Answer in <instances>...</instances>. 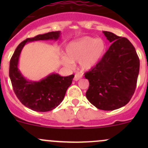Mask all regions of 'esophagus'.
Masks as SVG:
<instances>
[{"label": "esophagus", "instance_id": "34e87169", "mask_svg": "<svg viewBox=\"0 0 148 148\" xmlns=\"http://www.w3.org/2000/svg\"><path fill=\"white\" fill-rule=\"evenodd\" d=\"M82 77V75H81V74H75L74 80V81H78V80H79Z\"/></svg>", "mask_w": 148, "mask_h": 148}]
</instances>
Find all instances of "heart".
Segmentation results:
<instances>
[{
    "instance_id": "b5f03b06",
    "label": "heart",
    "mask_w": 148,
    "mask_h": 148,
    "mask_svg": "<svg viewBox=\"0 0 148 148\" xmlns=\"http://www.w3.org/2000/svg\"><path fill=\"white\" fill-rule=\"evenodd\" d=\"M107 45L102 38L84 36L67 44L66 55L62 56L64 65L69 68L79 62L83 71H89L96 66L105 53Z\"/></svg>"
}]
</instances>
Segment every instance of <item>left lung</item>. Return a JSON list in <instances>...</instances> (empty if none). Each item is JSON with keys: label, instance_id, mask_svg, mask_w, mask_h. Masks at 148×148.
<instances>
[{"label": "left lung", "instance_id": "1", "mask_svg": "<svg viewBox=\"0 0 148 148\" xmlns=\"http://www.w3.org/2000/svg\"><path fill=\"white\" fill-rule=\"evenodd\" d=\"M103 34L111 46L97 65L85 73L89 82L86 97L97 109L110 111L124 107L132 98L140 60L129 40L109 31Z\"/></svg>", "mask_w": 148, "mask_h": 148}]
</instances>
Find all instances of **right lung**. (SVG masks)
I'll return each mask as SVG.
<instances>
[{
    "instance_id": "right-lung-1",
    "label": "right lung",
    "mask_w": 148,
    "mask_h": 148,
    "mask_svg": "<svg viewBox=\"0 0 148 148\" xmlns=\"http://www.w3.org/2000/svg\"><path fill=\"white\" fill-rule=\"evenodd\" d=\"M61 31H51L26 38L15 50L10 61L9 77L13 91L20 102L36 112H48L53 110L63 101L67 89L72 83L74 75L62 77L51 73L40 81H31L23 77L18 69L21 53L28 42L36 41H57Z\"/></svg>"
}]
</instances>
